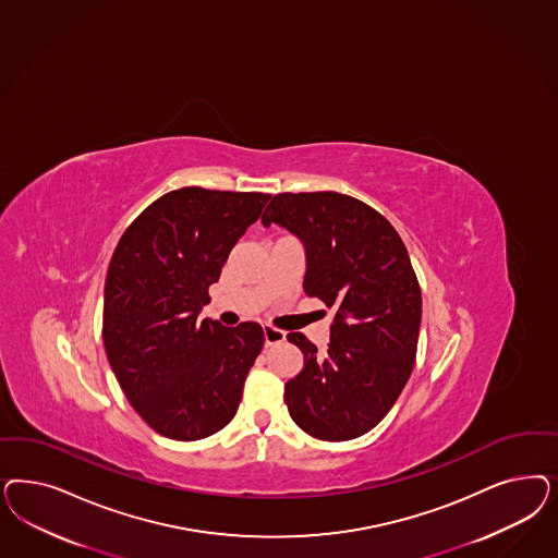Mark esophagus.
Returning <instances> with one entry per match:
<instances>
[{
  "mask_svg": "<svg viewBox=\"0 0 558 558\" xmlns=\"http://www.w3.org/2000/svg\"><path fill=\"white\" fill-rule=\"evenodd\" d=\"M263 332H265V344H267V347L286 341V332L279 330V328H275V326H270V324L263 326Z\"/></svg>",
  "mask_w": 558,
  "mask_h": 558,
  "instance_id": "esophagus-1",
  "label": "esophagus"
}]
</instances>
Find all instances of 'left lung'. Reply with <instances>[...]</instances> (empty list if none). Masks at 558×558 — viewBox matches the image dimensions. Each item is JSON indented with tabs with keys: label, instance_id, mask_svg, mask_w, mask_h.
<instances>
[{
	"label": "left lung",
	"instance_id": "1",
	"mask_svg": "<svg viewBox=\"0 0 558 558\" xmlns=\"http://www.w3.org/2000/svg\"><path fill=\"white\" fill-rule=\"evenodd\" d=\"M270 221L304 242V291L332 310L324 353L302 332L288 335L304 353V369L286 384L289 414L316 439H355L413 374L421 288L409 252L374 207L332 191L279 193L263 214V226Z\"/></svg>",
	"mask_w": 558,
	"mask_h": 558
}]
</instances>
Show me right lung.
I'll use <instances>...</instances> for the list:
<instances>
[{
	"label": "right lung",
	"instance_id": "1",
	"mask_svg": "<svg viewBox=\"0 0 558 558\" xmlns=\"http://www.w3.org/2000/svg\"><path fill=\"white\" fill-rule=\"evenodd\" d=\"M270 195L184 186L145 207L112 252L102 341L126 400L163 437L195 441L234 418L265 335L201 320L228 254Z\"/></svg>",
	"mask_w": 558,
	"mask_h": 558
}]
</instances>
